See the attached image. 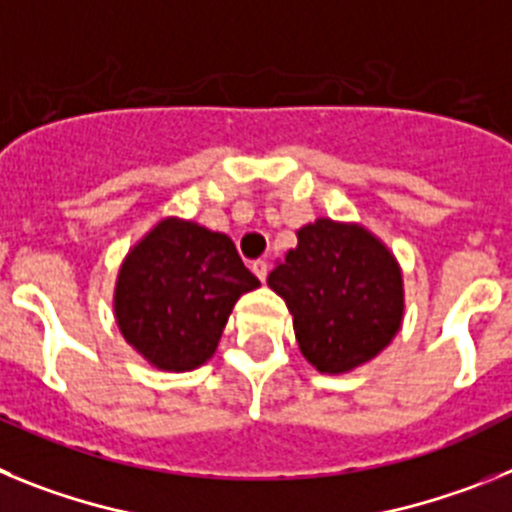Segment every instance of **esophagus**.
<instances>
[{"mask_svg": "<svg viewBox=\"0 0 512 512\" xmlns=\"http://www.w3.org/2000/svg\"><path fill=\"white\" fill-rule=\"evenodd\" d=\"M251 269H253V274L261 279V282H266V277H269V261H264V259L253 261Z\"/></svg>", "mask_w": 512, "mask_h": 512, "instance_id": "34e87169", "label": "esophagus"}]
</instances>
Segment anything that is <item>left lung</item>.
Returning <instances> with one entry per match:
<instances>
[{
	"label": "left lung",
	"instance_id": "8db88e82",
	"mask_svg": "<svg viewBox=\"0 0 512 512\" xmlns=\"http://www.w3.org/2000/svg\"><path fill=\"white\" fill-rule=\"evenodd\" d=\"M287 302L300 351L318 372L343 374L372 361L402 325L405 292L392 251L356 223L318 217L269 274Z\"/></svg>",
	"mask_w": 512,
	"mask_h": 512
}]
</instances>
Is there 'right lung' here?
<instances>
[{
	"label": "right lung",
	"mask_w": 512,
	"mask_h": 512,
	"mask_svg": "<svg viewBox=\"0 0 512 512\" xmlns=\"http://www.w3.org/2000/svg\"><path fill=\"white\" fill-rule=\"evenodd\" d=\"M256 287L228 235L166 217L122 261L117 328L156 369L192 372L215 354L238 297Z\"/></svg>",
	"instance_id": "1"
}]
</instances>
